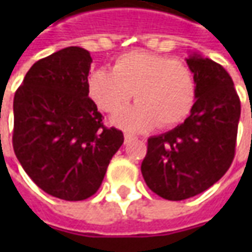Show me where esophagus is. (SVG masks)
I'll use <instances>...</instances> for the list:
<instances>
[{"instance_id": "obj_1", "label": "esophagus", "mask_w": 252, "mask_h": 252, "mask_svg": "<svg viewBox=\"0 0 252 252\" xmlns=\"http://www.w3.org/2000/svg\"><path fill=\"white\" fill-rule=\"evenodd\" d=\"M131 140H134V136L129 134V133H125V143H130Z\"/></svg>"}]
</instances>
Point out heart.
<instances>
[{"label":"heart","instance_id":"heart-1","mask_svg":"<svg viewBox=\"0 0 252 252\" xmlns=\"http://www.w3.org/2000/svg\"><path fill=\"white\" fill-rule=\"evenodd\" d=\"M88 92L103 112L118 113L131 99L137 102L118 115L113 123L127 131H143L157 123L169 127L192 111L196 81L187 64L160 54L133 50L119 56L109 70H96Z\"/></svg>","mask_w":252,"mask_h":252}]
</instances>
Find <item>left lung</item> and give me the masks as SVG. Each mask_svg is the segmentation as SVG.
Listing matches in <instances>:
<instances>
[{"mask_svg": "<svg viewBox=\"0 0 252 252\" xmlns=\"http://www.w3.org/2000/svg\"><path fill=\"white\" fill-rule=\"evenodd\" d=\"M196 81L190 115L172 130L149 139L141 174L147 187L168 200L205 192L230 168L241 105L228 73L208 57L190 53Z\"/></svg>", "mask_w": 252, "mask_h": 252, "instance_id": "obj_1", "label": "left lung"}]
</instances>
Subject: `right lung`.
<instances>
[{"instance_id":"right-lung-1","label":"right lung","mask_w":252,"mask_h":252,"mask_svg":"<svg viewBox=\"0 0 252 252\" xmlns=\"http://www.w3.org/2000/svg\"><path fill=\"white\" fill-rule=\"evenodd\" d=\"M91 63L83 47L62 49L36 62L15 92V156L39 188L63 200L92 196L123 144L88 95Z\"/></svg>"}]
</instances>
